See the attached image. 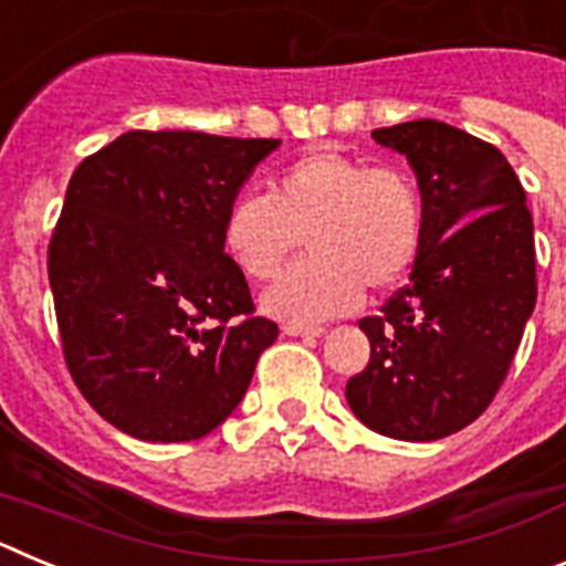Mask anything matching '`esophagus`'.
I'll list each match as a JSON object with an SVG mask.
<instances>
[{
	"mask_svg": "<svg viewBox=\"0 0 566 566\" xmlns=\"http://www.w3.org/2000/svg\"><path fill=\"white\" fill-rule=\"evenodd\" d=\"M283 334H289V337H319V334H326V328L306 326V323H286V326H283Z\"/></svg>",
	"mask_w": 566,
	"mask_h": 566,
	"instance_id": "34e87169",
	"label": "esophagus"
}]
</instances>
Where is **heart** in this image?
<instances>
[{
  "mask_svg": "<svg viewBox=\"0 0 566 566\" xmlns=\"http://www.w3.org/2000/svg\"><path fill=\"white\" fill-rule=\"evenodd\" d=\"M303 238L308 254L263 294V308L289 323L352 312L363 289L388 292L417 263L422 189L394 164L314 149L277 169L269 195H240L223 214V247L252 280L274 277Z\"/></svg>",
  "mask_w": 566,
  "mask_h": 566,
  "instance_id": "b5f03b06",
  "label": "heart"
}]
</instances>
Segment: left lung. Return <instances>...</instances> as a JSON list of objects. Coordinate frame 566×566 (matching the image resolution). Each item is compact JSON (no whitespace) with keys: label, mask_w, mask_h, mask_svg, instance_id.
Returning <instances> with one entry per match:
<instances>
[{"label":"left lung","mask_w":566,"mask_h":566,"mask_svg":"<svg viewBox=\"0 0 566 566\" xmlns=\"http://www.w3.org/2000/svg\"><path fill=\"white\" fill-rule=\"evenodd\" d=\"M402 153L424 198V240L411 283L359 328L371 359L345 385L371 431L433 442L488 411L536 306V243L527 195L493 144L419 118L374 129Z\"/></svg>","instance_id":"8db88e82"}]
</instances>
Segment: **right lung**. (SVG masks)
<instances>
[{
	"label": "right lung",
	"instance_id": "add662e5",
	"mask_svg": "<svg viewBox=\"0 0 566 566\" xmlns=\"http://www.w3.org/2000/svg\"><path fill=\"white\" fill-rule=\"evenodd\" d=\"M277 144L129 129L70 178L48 277L70 377L118 431L207 437L277 339L223 252V214Z\"/></svg>",
	"mask_w": 566,
	"mask_h": 566
}]
</instances>
